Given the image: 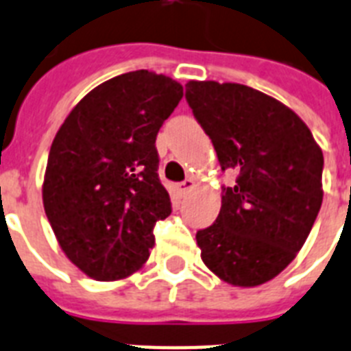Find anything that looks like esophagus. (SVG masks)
<instances>
[{
    "label": "esophagus",
    "instance_id": "1",
    "mask_svg": "<svg viewBox=\"0 0 351 351\" xmlns=\"http://www.w3.org/2000/svg\"><path fill=\"white\" fill-rule=\"evenodd\" d=\"M178 187H180V193H189L191 189H193V187H195V180H193V178H185L184 182H180V184H178Z\"/></svg>",
    "mask_w": 351,
    "mask_h": 351
}]
</instances>
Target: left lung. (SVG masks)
<instances>
[{"mask_svg":"<svg viewBox=\"0 0 351 351\" xmlns=\"http://www.w3.org/2000/svg\"><path fill=\"white\" fill-rule=\"evenodd\" d=\"M185 101L216 149L221 191L216 221L196 232L202 259L225 283L258 287L289 267L323 204V151L294 111L236 82L189 81Z\"/></svg>","mask_w":351,"mask_h":351,"instance_id":"8db88e82","label":"left lung"}]
</instances>
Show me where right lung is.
Segmentation results:
<instances>
[{
  "label": "right lung",
  "instance_id": "obj_1",
  "mask_svg": "<svg viewBox=\"0 0 351 351\" xmlns=\"http://www.w3.org/2000/svg\"><path fill=\"white\" fill-rule=\"evenodd\" d=\"M182 95L171 77L122 73L88 93L57 131L43 205L62 252L97 281L141 269L155 223L171 215L155 141Z\"/></svg>",
  "mask_w": 351,
  "mask_h": 351
}]
</instances>
